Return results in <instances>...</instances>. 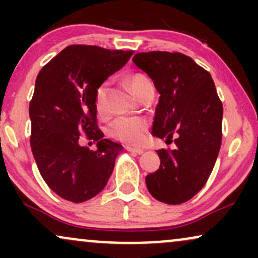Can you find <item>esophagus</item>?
Returning a JSON list of instances; mask_svg holds the SVG:
<instances>
[{
    "label": "esophagus",
    "instance_id": "esophagus-1",
    "mask_svg": "<svg viewBox=\"0 0 258 258\" xmlns=\"http://www.w3.org/2000/svg\"><path fill=\"white\" fill-rule=\"evenodd\" d=\"M126 149L128 150L131 154H135V155H142L144 153L143 149H138V148H132V147H126Z\"/></svg>",
    "mask_w": 258,
    "mask_h": 258
}]
</instances>
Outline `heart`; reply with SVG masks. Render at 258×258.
<instances>
[{"mask_svg":"<svg viewBox=\"0 0 258 258\" xmlns=\"http://www.w3.org/2000/svg\"><path fill=\"white\" fill-rule=\"evenodd\" d=\"M127 84L136 97L139 99L147 93L154 91L153 82L147 75L142 73H133L127 78ZM108 81L102 82L94 92V109L99 116L108 115L106 106V93H108ZM149 122L147 119L139 116H120L115 119L108 127V135L111 138L123 142L131 146H141L146 142Z\"/></svg>","mask_w":258,"mask_h":258,"instance_id":"b5f03b06","label":"heart"}]
</instances>
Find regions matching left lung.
<instances>
[{
	"mask_svg": "<svg viewBox=\"0 0 258 258\" xmlns=\"http://www.w3.org/2000/svg\"><path fill=\"white\" fill-rule=\"evenodd\" d=\"M160 93L152 133L174 139L176 149H160V167L146 177L149 193L178 205L206 184L222 143L223 105L209 72L179 52H143L132 58ZM172 142V141H171Z\"/></svg>",
	"mask_w": 258,
	"mask_h": 258,
	"instance_id": "left-lung-1",
	"label": "left lung"
}]
</instances>
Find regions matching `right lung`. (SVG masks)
<instances>
[{"mask_svg":"<svg viewBox=\"0 0 258 258\" xmlns=\"http://www.w3.org/2000/svg\"><path fill=\"white\" fill-rule=\"evenodd\" d=\"M132 54L72 44L38 73L29 105L30 146L43 180L65 200H90L110 178L122 146L98 128L94 92ZM82 133L97 142L96 151L79 146Z\"/></svg>","mask_w":258,"mask_h":258,"instance_id":"right-lung-1","label":"right lung"}]
</instances>
